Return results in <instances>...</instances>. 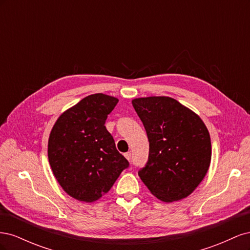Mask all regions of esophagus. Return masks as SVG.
Returning <instances> with one entry per match:
<instances>
[{
	"mask_svg": "<svg viewBox=\"0 0 250 250\" xmlns=\"http://www.w3.org/2000/svg\"><path fill=\"white\" fill-rule=\"evenodd\" d=\"M124 156H125V157L127 158V160L129 161V162L131 161V153H130V152H127V153H125V154H124Z\"/></svg>",
	"mask_w": 250,
	"mask_h": 250,
	"instance_id": "34e87169",
	"label": "esophagus"
}]
</instances>
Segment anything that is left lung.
I'll return each instance as SVG.
<instances>
[{
    "instance_id": "8db88e82",
    "label": "left lung",
    "mask_w": 250,
    "mask_h": 250,
    "mask_svg": "<svg viewBox=\"0 0 250 250\" xmlns=\"http://www.w3.org/2000/svg\"><path fill=\"white\" fill-rule=\"evenodd\" d=\"M145 127L149 156L139 176L165 202L188 197L206 176L211 157L207 126L195 112L169 97L132 100Z\"/></svg>"
}]
</instances>
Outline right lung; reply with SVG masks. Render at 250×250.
I'll list each match as a JSON object with an SVG mask.
<instances>
[{
    "instance_id": "obj_1",
    "label": "right lung",
    "mask_w": 250,
    "mask_h": 250,
    "mask_svg": "<svg viewBox=\"0 0 250 250\" xmlns=\"http://www.w3.org/2000/svg\"><path fill=\"white\" fill-rule=\"evenodd\" d=\"M118 101L103 94L87 96L64 111L51 130L48 157L53 174L63 190L79 201L101 198L129 167L105 127Z\"/></svg>"
}]
</instances>
